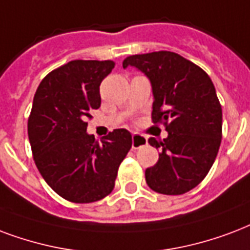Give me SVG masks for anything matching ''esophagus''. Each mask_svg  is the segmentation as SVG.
Segmentation results:
<instances>
[{"instance_id":"esophagus-1","label":"esophagus","mask_w":250,"mask_h":250,"mask_svg":"<svg viewBox=\"0 0 250 250\" xmlns=\"http://www.w3.org/2000/svg\"><path fill=\"white\" fill-rule=\"evenodd\" d=\"M148 144V139L143 135H139V133H133L132 135V148L133 149H138L140 146Z\"/></svg>"}]
</instances>
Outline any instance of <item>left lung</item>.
<instances>
[{"label": "left lung", "instance_id": "obj_1", "mask_svg": "<svg viewBox=\"0 0 250 250\" xmlns=\"http://www.w3.org/2000/svg\"><path fill=\"white\" fill-rule=\"evenodd\" d=\"M133 66L149 80L152 121L163 123L167 138L148 142L160 149L159 161L146 170L153 191L181 195L201 184L214 164L222 142V106L208 74L169 51L132 55Z\"/></svg>", "mask_w": 250, "mask_h": 250}]
</instances>
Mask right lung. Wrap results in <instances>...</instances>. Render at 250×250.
Segmentation results:
<instances>
[{"label": "right lung", "mask_w": 250, "mask_h": 250, "mask_svg": "<svg viewBox=\"0 0 250 250\" xmlns=\"http://www.w3.org/2000/svg\"><path fill=\"white\" fill-rule=\"evenodd\" d=\"M111 60H73L47 74L36 89L27 131L34 161L55 193L91 203L111 193L119 165L132 146L125 128L102 143L86 132V118L101 106L100 85Z\"/></svg>", "instance_id": "obj_1"}]
</instances>
